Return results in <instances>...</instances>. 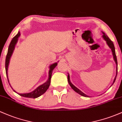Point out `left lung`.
Segmentation results:
<instances>
[{"instance_id": "8db88e82", "label": "left lung", "mask_w": 122, "mask_h": 122, "mask_svg": "<svg viewBox=\"0 0 122 122\" xmlns=\"http://www.w3.org/2000/svg\"><path fill=\"white\" fill-rule=\"evenodd\" d=\"M102 33H103V35H104L102 36V37H104V39H105V41H106L107 45H108V46H109V47H110L111 49V50H112V54H113V59H114L115 61V62H116V65H117V67H116V75L115 76V78L114 81H113V83H114L115 81V80H116V76H117V58H116V53H115V49L114 45H113V42H112V41H111L110 39H109V37H108V36H107V35L105 34V33L102 32ZM68 83H69V85H70L71 87H72V89H73V90L75 91V92H76V93L79 94L81 95V96H83V97H88V96H87V95H86L85 94H84L83 93V92H81L79 89H78L77 87H76L74 85H72V83L70 81V80H69V75H68Z\"/></svg>"}]
</instances>
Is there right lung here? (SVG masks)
Segmentation results:
<instances>
[{
    "instance_id": "obj_1",
    "label": "right lung",
    "mask_w": 122,
    "mask_h": 122,
    "mask_svg": "<svg viewBox=\"0 0 122 122\" xmlns=\"http://www.w3.org/2000/svg\"><path fill=\"white\" fill-rule=\"evenodd\" d=\"M20 36V32H18V33L13 38V39L11 40V42H10V45L9 46V49H8V51L7 54L6 58V62H5V68H6V73L7 77L8 79V76H7V69H8V66H9V61H10V57H11L12 54H13V52L14 51V47L17 43V41H18V38ZM57 65V63H56L52 64L50 66V70H49V79H48L46 83H45L44 84L41 85L39 86L33 92H30L29 93H24V94H20L18 93L20 96H22L24 97H28V98H36L37 97H40L43 94H44L45 92H46L47 90L48 89V88L49 87L50 85L51 82V75L52 72H53V69L56 68V66ZM8 81H9V79H8ZM15 92V91H14ZM15 93L17 92H15Z\"/></svg>"
}]
</instances>
